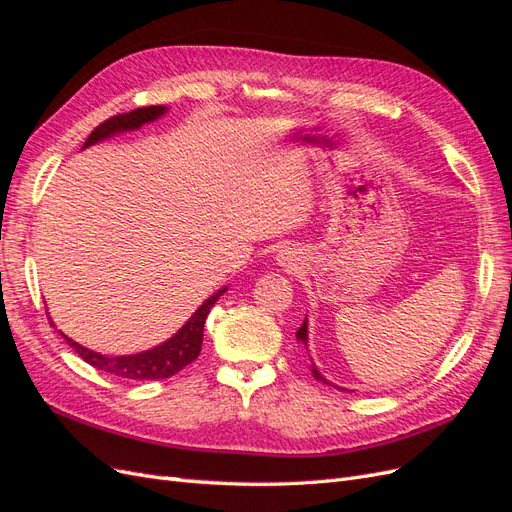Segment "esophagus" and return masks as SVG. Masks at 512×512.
I'll use <instances>...</instances> for the list:
<instances>
[{"mask_svg": "<svg viewBox=\"0 0 512 512\" xmlns=\"http://www.w3.org/2000/svg\"><path fill=\"white\" fill-rule=\"evenodd\" d=\"M282 262H288V265H290V256H288V252H282Z\"/></svg>", "mask_w": 512, "mask_h": 512, "instance_id": "34e87169", "label": "esophagus"}]
</instances>
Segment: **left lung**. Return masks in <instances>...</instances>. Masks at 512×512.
I'll return each instance as SVG.
<instances>
[{
	"label": "left lung",
	"instance_id": "1",
	"mask_svg": "<svg viewBox=\"0 0 512 512\" xmlns=\"http://www.w3.org/2000/svg\"><path fill=\"white\" fill-rule=\"evenodd\" d=\"M297 337L301 339L303 344H307V320H303V324H301L299 331H297ZM312 374H314V378H318V380H322V382H327V380H324V378L318 374L316 367H312ZM327 384H331V382H327Z\"/></svg>",
	"mask_w": 512,
	"mask_h": 512
}]
</instances>
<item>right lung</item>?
Listing matches in <instances>:
<instances>
[{"mask_svg": "<svg viewBox=\"0 0 512 512\" xmlns=\"http://www.w3.org/2000/svg\"><path fill=\"white\" fill-rule=\"evenodd\" d=\"M164 111H166V106H160V104L158 106H143V108H134V111H130V113H121V115L106 119L87 136L83 149L102 141V138L117 134V132L141 128L143 123H149L153 119H158L160 115H164ZM224 292H226V288L215 292L211 299H207L203 305H200L194 312V316L185 322L183 327L168 339V342H164L158 348H151V350L138 352V354L106 356V354L94 352L81 344L72 342V339L66 337L64 333H61V337L66 339V342L74 348V352L79 354L83 361H87L91 367L108 371V374H113V376L128 378V380L170 378V376L179 374L185 365H190L192 361L198 359L200 346H203V327H205L207 314L211 312L213 303L218 301Z\"/></svg>", "mask_w": 512, "mask_h": 512, "instance_id": "obj_1", "label": "right lung"}]
</instances>
